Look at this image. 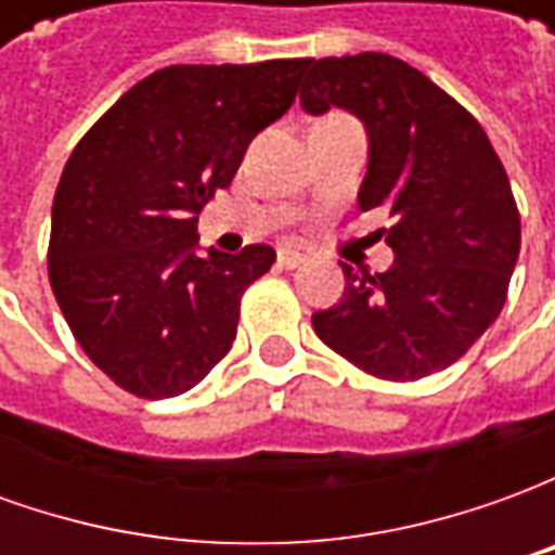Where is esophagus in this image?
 <instances>
[{"instance_id":"34e87169","label":"esophagus","mask_w":555,"mask_h":555,"mask_svg":"<svg viewBox=\"0 0 555 555\" xmlns=\"http://www.w3.org/2000/svg\"><path fill=\"white\" fill-rule=\"evenodd\" d=\"M276 261H279V267H285V270H294V267L306 264V255L297 253V249H279Z\"/></svg>"}]
</instances>
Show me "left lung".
I'll list each match as a JSON object with an SVG mask.
<instances>
[{
	"instance_id": "obj_1",
	"label": "left lung",
	"mask_w": 555,
	"mask_h": 555,
	"mask_svg": "<svg viewBox=\"0 0 555 555\" xmlns=\"http://www.w3.org/2000/svg\"><path fill=\"white\" fill-rule=\"evenodd\" d=\"M300 106L357 115L369 137L360 210L386 207V273L345 270V294L312 314L326 348L384 380L461 360L496 314L520 255V214L488 133L396 55L309 59Z\"/></svg>"
}]
</instances>
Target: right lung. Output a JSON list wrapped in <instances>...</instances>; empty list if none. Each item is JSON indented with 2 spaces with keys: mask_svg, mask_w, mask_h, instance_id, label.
<instances>
[{
  "mask_svg": "<svg viewBox=\"0 0 555 555\" xmlns=\"http://www.w3.org/2000/svg\"><path fill=\"white\" fill-rule=\"evenodd\" d=\"M306 59L171 65L79 139L53 198L50 285L79 348L139 398L181 396L231 350L276 253H198V214L288 113Z\"/></svg>",
  "mask_w": 555,
  "mask_h": 555,
  "instance_id": "obj_1",
  "label": "right lung"
}]
</instances>
